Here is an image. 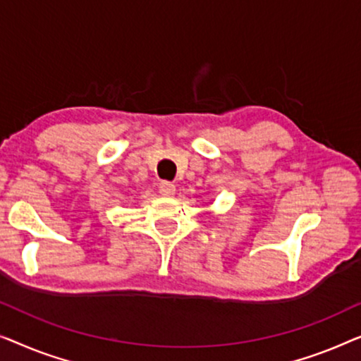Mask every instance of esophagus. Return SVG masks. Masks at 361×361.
Listing matches in <instances>:
<instances>
[{"label": "esophagus", "instance_id": "obj_1", "mask_svg": "<svg viewBox=\"0 0 361 361\" xmlns=\"http://www.w3.org/2000/svg\"><path fill=\"white\" fill-rule=\"evenodd\" d=\"M159 191L164 196H173L175 192H176V186L173 185V183H170V181H161L160 186H159Z\"/></svg>", "mask_w": 361, "mask_h": 361}]
</instances>
